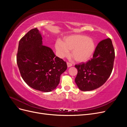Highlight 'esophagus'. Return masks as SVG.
Wrapping results in <instances>:
<instances>
[{
    "label": "esophagus",
    "instance_id": "1",
    "mask_svg": "<svg viewBox=\"0 0 127 127\" xmlns=\"http://www.w3.org/2000/svg\"><path fill=\"white\" fill-rule=\"evenodd\" d=\"M67 67H71L72 66V64L71 63H67Z\"/></svg>",
    "mask_w": 127,
    "mask_h": 127
}]
</instances>
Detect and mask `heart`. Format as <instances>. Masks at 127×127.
I'll use <instances>...</instances> for the list:
<instances>
[{
    "mask_svg": "<svg viewBox=\"0 0 127 127\" xmlns=\"http://www.w3.org/2000/svg\"><path fill=\"white\" fill-rule=\"evenodd\" d=\"M58 54L63 57L71 50V55L76 62H86L91 59L95 49L94 41L85 35H72L64 39V42L58 40L55 44Z\"/></svg>",
    "mask_w": 127,
    "mask_h": 127,
    "instance_id": "obj_1",
    "label": "heart"
}]
</instances>
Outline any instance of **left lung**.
Instances as JSON below:
<instances>
[{"instance_id":"left-lung-1","label":"left lung","mask_w":127,"mask_h":127,"mask_svg":"<svg viewBox=\"0 0 127 127\" xmlns=\"http://www.w3.org/2000/svg\"><path fill=\"white\" fill-rule=\"evenodd\" d=\"M115 53L112 41L109 38L99 42L93 58L86 64H76L78 70L75 83L82 91L96 89L104 84L112 72Z\"/></svg>"}]
</instances>
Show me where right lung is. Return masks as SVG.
Wrapping results in <instances>:
<instances>
[{
  "label": "right lung",
  "instance_id": "obj_1",
  "mask_svg": "<svg viewBox=\"0 0 127 127\" xmlns=\"http://www.w3.org/2000/svg\"><path fill=\"white\" fill-rule=\"evenodd\" d=\"M17 64L24 82L43 92L56 89L61 75L67 68L65 61L43 45L42 36L37 28L30 30L19 42Z\"/></svg>",
  "mask_w": 127,
  "mask_h": 127
}]
</instances>
